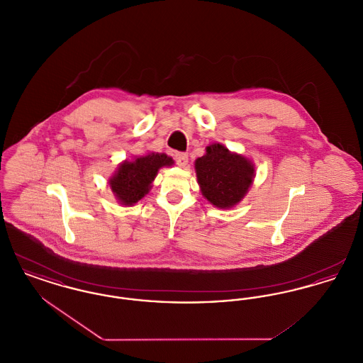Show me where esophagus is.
Listing matches in <instances>:
<instances>
[{
    "label": "esophagus",
    "mask_w": 363,
    "mask_h": 363,
    "mask_svg": "<svg viewBox=\"0 0 363 363\" xmlns=\"http://www.w3.org/2000/svg\"><path fill=\"white\" fill-rule=\"evenodd\" d=\"M174 159H175L177 164L181 166V167H185V166L188 164V155L184 154V152H177V154L174 155Z\"/></svg>",
    "instance_id": "1"
}]
</instances>
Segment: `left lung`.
Listing matches in <instances>:
<instances>
[{
    "mask_svg": "<svg viewBox=\"0 0 363 363\" xmlns=\"http://www.w3.org/2000/svg\"><path fill=\"white\" fill-rule=\"evenodd\" d=\"M194 170L201 194L213 207L230 209L241 203L250 189L256 169L246 156L231 152L222 143H212L197 157Z\"/></svg>",
    "mask_w": 363,
    "mask_h": 363,
    "instance_id": "8db88e82",
    "label": "left lung"
}]
</instances>
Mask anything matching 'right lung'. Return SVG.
<instances>
[{
  "label": "right lung",
  "mask_w": 363,
  "mask_h": 363,
  "mask_svg": "<svg viewBox=\"0 0 363 363\" xmlns=\"http://www.w3.org/2000/svg\"><path fill=\"white\" fill-rule=\"evenodd\" d=\"M173 164V157L159 152L126 159L108 178L110 189L121 206L132 207L150 193L157 172Z\"/></svg>",
  "instance_id": "add662e5"
}]
</instances>
